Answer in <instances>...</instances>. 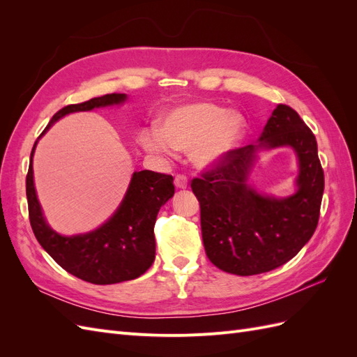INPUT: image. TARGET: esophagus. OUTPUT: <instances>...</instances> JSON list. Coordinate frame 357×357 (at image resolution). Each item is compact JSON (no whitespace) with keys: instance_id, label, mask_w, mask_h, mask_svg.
I'll list each match as a JSON object with an SVG mask.
<instances>
[{"instance_id":"obj_1","label":"esophagus","mask_w":357,"mask_h":357,"mask_svg":"<svg viewBox=\"0 0 357 357\" xmlns=\"http://www.w3.org/2000/svg\"><path fill=\"white\" fill-rule=\"evenodd\" d=\"M174 185L178 189H186L188 188V177L183 176V174H177L174 178Z\"/></svg>"}]
</instances>
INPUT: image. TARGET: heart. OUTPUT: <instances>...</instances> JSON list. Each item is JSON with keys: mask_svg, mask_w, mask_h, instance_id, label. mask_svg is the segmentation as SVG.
Segmentation results:
<instances>
[{"mask_svg": "<svg viewBox=\"0 0 357 357\" xmlns=\"http://www.w3.org/2000/svg\"><path fill=\"white\" fill-rule=\"evenodd\" d=\"M245 131L241 114L210 102L177 107L162 125L149 128L142 143L152 152L172 155L177 150L192 152L201 167H214L240 146Z\"/></svg>", "mask_w": 357, "mask_h": 357, "instance_id": "heart-1", "label": "heart"}]
</instances>
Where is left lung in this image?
Wrapping results in <instances>:
<instances>
[{
	"label": "left lung",
	"instance_id": "8db88e82",
	"mask_svg": "<svg viewBox=\"0 0 357 357\" xmlns=\"http://www.w3.org/2000/svg\"><path fill=\"white\" fill-rule=\"evenodd\" d=\"M259 142L235 149L190 183L199 201L205 253L235 275L273 271L295 257L317 228L325 189L316 137L291 107H275ZM284 145L298 156L297 192L287 199L261 196L246 183L257 149Z\"/></svg>",
	"mask_w": 357,
	"mask_h": 357
}]
</instances>
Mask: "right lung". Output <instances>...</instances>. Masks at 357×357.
I'll list each match as a JSON object with an SVG mask.
<instances>
[{
  "mask_svg": "<svg viewBox=\"0 0 357 357\" xmlns=\"http://www.w3.org/2000/svg\"><path fill=\"white\" fill-rule=\"evenodd\" d=\"M125 100V93H107L63 107L52 117L41 135L66 114L122 104ZM36 146L37 142L29 159L26 198L31 228L40 245L67 273L92 284H114L143 275L155 261L156 215L174 195L172 176L149 169L134 172L122 204L109 220L92 232L62 236L46 223L37 199L32 172Z\"/></svg>",
  "mask_w": 357,
  "mask_h": 357,
  "instance_id": "add662e5",
  "label": "right lung"
}]
</instances>
